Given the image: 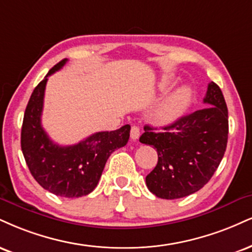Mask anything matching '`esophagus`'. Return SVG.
<instances>
[{
  "label": "esophagus",
  "instance_id": "obj_1",
  "mask_svg": "<svg viewBox=\"0 0 252 252\" xmlns=\"http://www.w3.org/2000/svg\"><path fill=\"white\" fill-rule=\"evenodd\" d=\"M139 134H141V131H139V126H132L131 130H130V137H131L132 141H136V139H138Z\"/></svg>",
  "mask_w": 252,
  "mask_h": 252
}]
</instances>
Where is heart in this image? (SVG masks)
<instances>
[{"label":"heart","mask_w":252,"mask_h":252,"mask_svg":"<svg viewBox=\"0 0 252 252\" xmlns=\"http://www.w3.org/2000/svg\"><path fill=\"white\" fill-rule=\"evenodd\" d=\"M170 83L171 81L169 78H163L159 88L163 90L168 89ZM190 99H191V90L189 87H181L180 89L175 90L174 93H171L163 99V102L157 109L155 114L157 122L163 124L174 122L186 111Z\"/></svg>","instance_id":"obj_1"}]
</instances>
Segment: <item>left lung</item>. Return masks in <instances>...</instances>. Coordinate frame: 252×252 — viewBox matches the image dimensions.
I'll list each match as a JSON object with an SVG mask.
<instances>
[{
  "label": "left lung",
  "instance_id": "8db88e82",
  "mask_svg": "<svg viewBox=\"0 0 252 252\" xmlns=\"http://www.w3.org/2000/svg\"><path fill=\"white\" fill-rule=\"evenodd\" d=\"M203 101L210 105L182 116L162 131L145 126L139 137L141 143L157 150L158 162L145 182L159 198H182L198 191L223 158L228 143V108L216 83H209Z\"/></svg>",
  "mask_w": 252,
  "mask_h": 252
}]
</instances>
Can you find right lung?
I'll use <instances>...</instances> for the list:
<instances>
[{
	"label": "right lung",
	"mask_w": 252,
	"mask_h": 252,
	"mask_svg": "<svg viewBox=\"0 0 252 252\" xmlns=\"http://www.w3.org/2000/svg\"><path fill=\"white\" fill-rule=\"evenodd\" d=\"M50 69L30 96L23 117L21 148L30 174L43 189L56 196L77 198L95 189L109 156L128 143L130 126L93 134L74 145L54 143L42 128L41 116L48 76L66 63Z\"/></svg>",
	"instance_id": "right-lung-1"
}]
</instances>
